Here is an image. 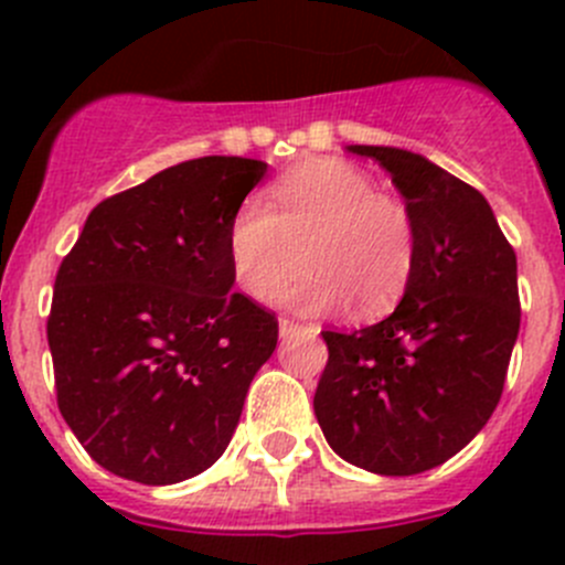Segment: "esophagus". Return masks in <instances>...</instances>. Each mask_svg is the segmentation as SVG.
I'll return each mask as SVG.
<instances>
[{"label": "esophagus", "mask_w": 565, "mask_h": 565, "mask_svg": "<svg viewBox=\"0 0 565 565\" xmlns=\"http://www.w3.org/2000/svg\"><path fill=\"white\" fill-rule=\"evenodd\" d=\"M278 330H281V335H289V333H298V330H303V324L295 322V319H289V317H281L278 319Z\"/></svg>", "instance_id": "esophagus-1"}]
</instances>
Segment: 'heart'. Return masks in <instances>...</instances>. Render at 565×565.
Segmentation results:
<instances>
[{"instance_id": "1", "label": "heart", "mask_w": 565, "mask_h": 565, "mask_svg": "<svg viewBox=\"0 0 565 565\" xmlns=\"http://www.w3.org/2000/svg\"><path fill=\"white\" fill-rule=\"evenodd\" d=\"M237 284L273 303L306 262L311 270L289 289V303L322 315L355 300L361 315L393 309L418 262V230L402 199L380 191L372 174L339 158L298 163L270 185V207L246 199L226 232Z\"/></svg>"}]
</instances>
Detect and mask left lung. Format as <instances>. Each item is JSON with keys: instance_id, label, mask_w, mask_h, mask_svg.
Segmentation results:
<instances>
[{"instance_id": "left-lung-1", "label": "left lung", "mask_w": 565, "mask_h": 565, "mask_svg": "<svg viewBox=\"0 0 565 565\" xmlns=\"http://www.w3.org/2000/svg\"><path fill=\"white\" fill-rule=\"evenodd\" d=\"M350 150L391 174L415 218L418 262L388 319L322 330L315 413L341 459L415 476L459 454L498 407L520 333L516 254L459 177L398 147Z\"/></svg>"}]
</instances>
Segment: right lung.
I'll return each mask as SVG.
<instances>
[{"instance_id":"1","label":"right lung","mask_w":565,"mask_h":565,"mask_svg":"<svg viewBox=\"0 0 565 565\" xmlns=\"http://www.w3.org/2000/svg\"><path fill=\"white\" fill-rule=\"evenodd\" d=\"M267 163L207 156L104 199L62 259L45 333L56 404L87 454L167 487L230 446L278 319L243 292L232 215Z\"/></svg>"}]
</instances>
